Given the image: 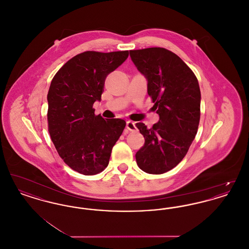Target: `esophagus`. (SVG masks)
<instances>
[{"mask_svg":"<svg viewBox=\"0 0 249 249\" xmlns=\"http://www.w3.org/2000/svg\"><path fill=\"white\" fill-rule=\"evenodd\" d=\"M126 127H127V129L130 130V131H134V130H136V126H135L134 122H132V121H127Z\"/></svg>","mask_w":249,"mask_h":249,"instance_id":"esophagus-1","label":"esophagus"}]
</instances>
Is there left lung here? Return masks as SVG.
I'll use <instances>...</instances> for the list:
<instances>
[{
  "mask_svg": "<svg viewBox=\"0 0 249 249\" xmlns=\"http://www.w3.org/2000/svg\"><path fill=\"white\" fill-rule=\"evenodd\" d=\"M130 56L147 79V93L160 116L150 129L136 123L144 137L136 162L147 174H164L184 159L197 134L201 116L198 79L177 54L165 48L130 50Z\"/></svg>",
  "mask_w": 249,
  "mask_h": 249,
  "instance_id": "8db88e82",
  "label": "left lung"
}]
</instances>
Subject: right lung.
<instances>
[{"label":"right lung","instance_id":"1","mask_svg":"<svg viewBox=\"0 0 249 249\" xmlns=\"http://www.w3.org/2000/svg\"><path fill=\"white\" fill-rule=\"evenodd\" d=\"M129 56V51H86L69 59L53 77L48 90V131L59 157L84 176L103 172L125 120L96 116L105 81Z\"/></svg>","mask_w":249,"mask_h":249}]
</instances>
